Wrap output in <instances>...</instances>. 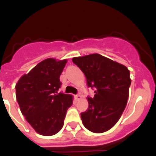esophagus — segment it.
Returning a JSON list of instances; mask_svg holds the SVG:
<instances>
[{
	"label": "esophagus",
	"instance_id": "obj_1",
	"mask_svg": "<svg viewBox=\"0 0 156 156\" xmlns=\"http://www.w3.org/2000/svg\"><path fill=\"white\" fill-rule=\"evenodd\" d=\"M75 98H76V100H80V99L82 98V96H81L80 94H76L75 96Z\"/></svg>",
	"mask_w": 156,
	"mask_h": 156
}]
</instances>
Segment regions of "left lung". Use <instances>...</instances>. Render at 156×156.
I'll return each mask as SVG.
<instances>
[{
	"label": "left lung",
	"instance_id": "1",
	"mask_svg": "<svg viewBox=\"0 0 156 156\" xmlns=\"http://www.w3.org/2000/svg\"><path fill=\"white\" fill-rule=\"evenodd\" d=\"M86 76L94 96L87 98L89 107L81 113L83 124L93 133H103L118 122L126 108L131 83L126 66L99 54L72 59Z\"/></svg>",
	"mask_w": 156,
	"mask_h": 156
}]
</instances>
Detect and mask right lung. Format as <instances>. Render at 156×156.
<instances>
[{
	"label": "right lung",
	"instance_id": "right-lung-1",
	"mask_svg": "<svg viewBox=\"0 0 156 156\" xmlns=\"http://www.w3.org/2000/svg\"><path fill=\"white\" fill-rule=\"evenodd\" d=\"M66 62V59H45L16 85L22 113L36 132L44 136H52L61 130L67 109L73 105L72 95L58 93L62 84L59 77Z\"/></svg>",
	"mask_w": 156,
	"mask_h": 156
}]
</instances>
